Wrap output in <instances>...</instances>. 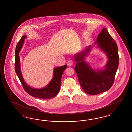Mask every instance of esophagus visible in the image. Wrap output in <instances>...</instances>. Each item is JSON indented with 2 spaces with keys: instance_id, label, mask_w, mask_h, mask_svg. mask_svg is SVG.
Returning <instances> with one entry per match:
<instances>
[{
  "instance_id": "obj_1",
  "label": "esophagus",
  "mask_w": 132,
  "mask_h": 132,
  "mask_svg": "<svg viewBox=\"0 0 132 132\" xmlns=\"http://www.w3.org/2000/svg\"><path fill=\"white\" fill-rule=\"evenodd\" d=\"M73 62L72 60H69L67 62V64L68 66H72V65H73Z\"/></svg>"
}]
</instances>
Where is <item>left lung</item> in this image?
<instances>
[{
	"instance_id": "left-lung-1",
	"label": "left lung",
	"mask_w": 132,
	"mask_h": 132,
	"mask_svg": "<svg viewBox=\"0 0 132 132\" xmlns=\"http://www.w3.org/2000/svg\"><path fill=\"white\" fill-rule=\"evenodd\" d=\"M95 44L108 58L104 69L95 70L85 61V57L91 50L90 45L74 56L76 62L75 70L80 86L85 93L93 95L108 91L112 87L119 63L117 45L106 28L102 29Z\"/></svg>"
}]
</instances>
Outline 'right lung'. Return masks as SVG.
<instances>
[{"mask_svg": "<svg viewBox=\"0 0 132 132\" xmlns=\"http://www.w3.org/2000/svg\"><path fill=\"white\" fill-rule=\"evenodd\" d=\"M26 35L22 36L17 44L15 49V70L17 76L18 77L24 90L33 97L42 99H50L58 94L60 92L61 82V77L65 69L67 67V65L54 68L53 72V76L52 80L49 84L44 88H32L28 86L24 81L22 75L20 67V57L19 53L24 44V39H27Z\"/></svg>", "mask_w": 132, "mask_h": 132, "instance_id": "right-lung-1", "label": "right lung"}]
</instances>
